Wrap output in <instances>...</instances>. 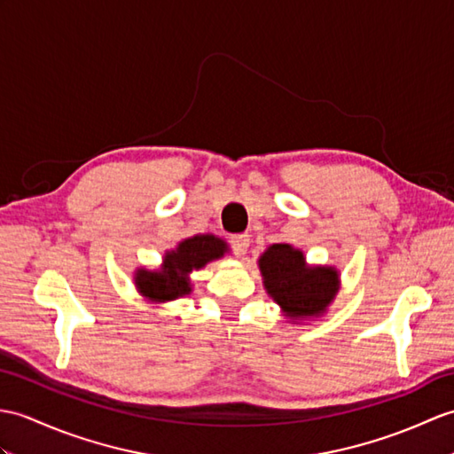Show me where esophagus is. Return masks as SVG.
Returning a JSON list of instances; mask_svg holds the SVG:
<instances>
[{"mask_svg":"<svg viewBox=\"0 0 454 454\" xmlns=\"http://www.w3.org/2000/svg\"><path fill=\"white\" fill-rule=\"evenodd\" d=\"M230 244L234 247V253L238 257H244L249 247V236L247 234H236L230 238Z\"/></svg>","mask_w":454,"mask_h":454,"instance_id":"obj_1","label":"esophagus"}]
</instances>
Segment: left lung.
Listing matches in <instances>:
<instances>
[{
    "instance_id": "obj_1",
    "label": "left lung",
    "mask_w": 454,
    "mask_h": 454,
    "mask_svg": "<svg viewBox=\"0 0 454 454\" xmlns=\"http://www.w3.org/2000/svg\"><path fill=\"white\" fill-rule=\"evenodd\" d=\"M257 265L262 286L294 325L323 317L340 290L339 269L309 265L303 251L292 244L269 246Z\"/></svg>"
}]
</instances>
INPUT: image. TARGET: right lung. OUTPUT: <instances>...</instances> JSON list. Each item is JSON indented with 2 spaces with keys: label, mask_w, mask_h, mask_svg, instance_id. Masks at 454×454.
I'll use <instances>...</instances> for the list:
<instances>
[{
  "label": "right lung",
  "mask_w": 454,
  "mask_h": 454,
  "mask_svg": "<svg viewBox=\"0 0 454 454\" xmlns=\"http://www.w3.org/2000/svg\"><path fill=\"white\" fill-rule=\"evenodd\" d=\"M228 251L226 241L215 234L185 238L164 253L162 265L158 269H137L133 272L135 288L151 303H168L189 296L193 292L192 272L223 259Z\"/></svg>",
  "instance_id": "obj_1"
}]
</instances>
